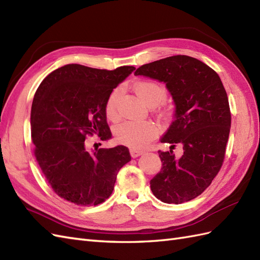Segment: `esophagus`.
<instances>
[{"label":"esophagus","mask_w":260,"mask_h":260,"mask_svg":"<svg viewBox=\"0 0 260 260\" xmlns=\"http://www.w3.org/2000/svg\"><path fill=\"white\" fill-rule=\"evenodd\" d=\"M144 153V150H137V149H131L130 150V154L131 156L135 158V157H138L140 155H142V154Z\"/></svg>","instance_id":"1"}]
</instances>
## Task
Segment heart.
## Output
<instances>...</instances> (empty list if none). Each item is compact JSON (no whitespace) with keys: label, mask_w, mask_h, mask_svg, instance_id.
<instances>
[{"label":"heart","mask_w":260,"mask_h":260,"mask_svg":"<svg viewBox=\"0 0 260 260\" xmlns=\"http://www.w3.org/2000/svg\"><path fill=\"white\" fill-rule=\"evenodd\" d=\"M136 94L146 106L162 104L167 96V90L162 84L154 81H139L133 85ZM120 88L110 93L105 106V113L109 119L117 118V103L120 97ZM156 128L151 122H123L117 125L115 135L120 143L135 149H142L155 135Z\"/></svg>","instance_id":"1"}]
</instances>
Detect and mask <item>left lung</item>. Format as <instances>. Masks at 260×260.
Returning a JSON list of instances; mask_svg holds the SVG:
<instances>
[{
    "label": "left lung",
    "instance_id": "obj_1",
    "mask_svg": "<svg viewBox=\"0 0 260 260\" xmlns=\"http://www.w3.org/2000/svg\"><path fill=\"white\" fill-rule=\"evenodd\" d=\"M135 75L166 84L175 104L174 121L160 142L172 144L158 151L159 173L151 179V190L165 203L194 199L211 184L222 166L231 129L229 100L217 73L188 55H173L147 63ZM184 153L174 157V145Z\"/></svg>",
    "mask_w": 260,
    "mask_h": 260
}]
</instances>
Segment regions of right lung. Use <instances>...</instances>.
<instances>
[{
  "label": "right lung",
  "instance_id": "obj_1",
  "mask_svg": "<svg viewBox=\"0 0 260 260\" xmlns=\"http://www.w3.org/2000/svg\"><path fill=\"white\" fill-rule=\"evenodd\" d=\"M133 70L67 64L41 82L31 105V140L41 171L59 197L85 207L100 205L113 192L118 172L131 160L128 147L89 150L85 139L111 138L105 106Z\"/></svg>",
  "mask_w": 260,
  "mask_h": 260
}]
</instances>
